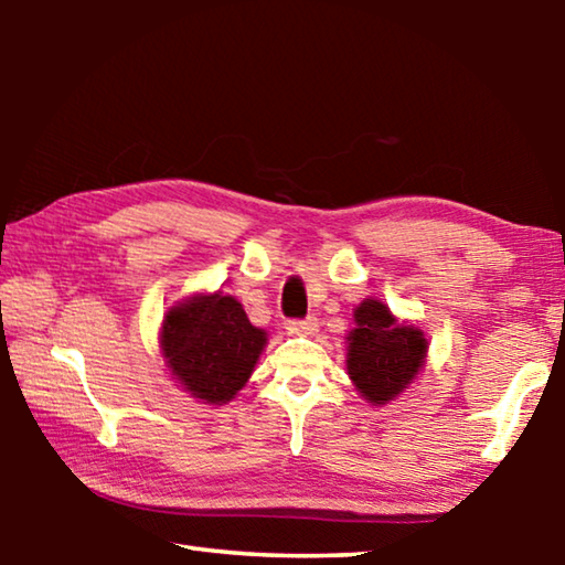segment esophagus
I'll use <instances>...</instances> for the list:
<instances>
[{
  "mask_svg": "<svg viewBox=\"0 0 565 565\" xmlns=\"http://www.w3.org/2000/svg\"><path fill=\"white\" fill-rule=\"evenodd\" d=\"M317 329H319V323H317V319H313V317H306L301 321H291L289 323V331L291 333H299V337H311V333H317Z\"/></svg>",
  "mask_w": 565,
  "mask_h": 565,
  "instance_id": "obj_1",
  "label": "esophagus"
}]
</instances>
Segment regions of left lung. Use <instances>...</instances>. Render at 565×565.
I'll return each mask as SVG.
<instances>
[{
    "mask_svg": "<svg viewBox=\"0 0 565 565\" xmlns=\"http://www.w3.org/2000/svg\"><path fill=\"white\" fill-rule=\"evenodd\" d=\"M353 323L347 337L349 379L366 404L386 406L424 371L428 339L374 296L353 309Z\"/></svg>",
    "mask_w": 565,
    "mask_h": 565,
    "instance_id": "obj_1",
    "label": "left lung"
}]
</instances>
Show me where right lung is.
<instances>
[{"instance_id": "right-lung-1", "label": "right lung", "mask_w": 565, "mask_h": 565, "mask_svg": "<svg viewBox=\"0 0 565 565\" xmlns=\"http://www.w3.org/2000/svg\"><path fill=\"white\" fill-rule=\"evenodd\" d=\"M269 333L248 321L232 294L199 291L169 306L159 351L171 379L209 406L236 398L252 379Z\"/></svg>"}]
</instances>
